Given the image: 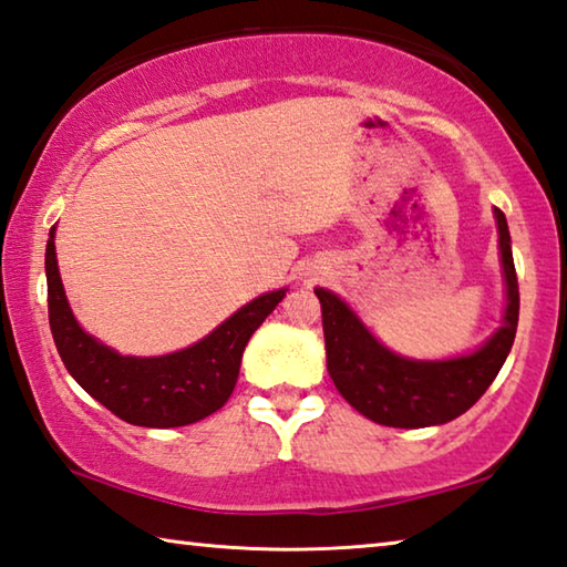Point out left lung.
Segmentation results:
<instances>
[{
  "label": "left lung",
  "instance_id": "1",
  "mask_svg": "<svg viewBox=\"0 0 567 567\" xmlns=\"http://www.w3.org/2000/svg\"><path fill=\"white\" fill-rule=\"evenodd\" d=\"M493 214L505 278V313L491 339L473 353L445 361L405 359L385 349L341 296L316 289L331 381L369 421L391 429H429L449 423L468 411L503 369L518 329L520 293L508 221L501 208H493Z\"/></svg>",
  "mask_w": 567,
  "mask_h": 567
}]
</instances>
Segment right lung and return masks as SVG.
<instances>
[{
  "instance_id": "1",
  "label": "right lung",
  "mask_w": 567,
  "mask_h": 567,
  "mask_svg": "<svg viewBox=\"0 0 567 567\" xmlns=\"http://www.w3.org/2000/svg\"><path fill=\"white\" fill-rule=\"evenodd\" d=\"M52 226L47 241L49 326L66 371L118 419L144 429H178L216 413L234 393L248 339L289 289L268 291L188 349L166 355H122L74 319L56 266Z\"/></svg>"
}]
</instances>
